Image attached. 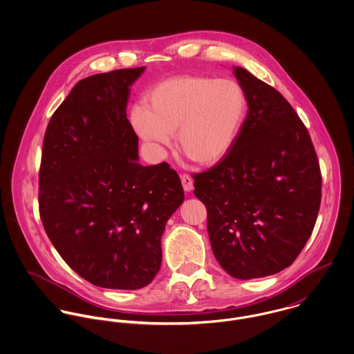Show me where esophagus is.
I'll list each match as a JSON object with an SVG mask.
<instances>
[{
	"label": "esophagus",
	"mask_w": 354,
	"mask_h": 354,
	"mask_svg": "<svg viewBox=\"0 0 354 354\" xmlns=\"http://www.w3.org/2000/svg\"><path fill=\"white\" fill-rule=\"evenodd\" d=\"M180 180H182V185H183V189H185V192H192L193 190V187H194V182H193V179H192V176L190 175H187V174H183L182 176H180Z\"/></svg>",
	"instance_id": "34e87169"
}]
</instances>
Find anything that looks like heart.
Returning a JSON list of instances; mask_svg holds the SVG:
<instances>
[{
	"instance_id": "b5f03b06",
	"label": "heart",
	"mask_w": 354,
	"mask_h": 354,
	"mask_svg": "<svg viewBox=\"0 0 354 354\" xmlns=\"http://www.w3.org/2000/svg\"><path fill=\"white\" fill-rule=\"evenodd\" d=\"M248 99L234 79L183 75L162 80L134 106L137 136L162 153L178 133L180 151L201 165L221 161L232 149L247 115Z\"/></svg>"
}]
</instances>
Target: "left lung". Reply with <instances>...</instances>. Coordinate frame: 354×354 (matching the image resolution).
<instances>
[{"label": "left lung", "mask_w": 354, "mask_h": 354, "mask_svg": "<svg viewBox=\"0 0 354 354\" xmlns=\"http://www.w3.org/2000/svg\"><path fill=\"white\" fill-rule=\"evenodd\" d=\"M248 111L230 153L194 175L220 266L239 279L290 266L313 234L322 175L307 127L269 84L234 66Z\"/></svg>", "instance_id": "8db88e82"}]
</instances>
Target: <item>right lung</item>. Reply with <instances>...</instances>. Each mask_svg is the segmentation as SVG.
<instances>
[{
    "label": "right lung",
    "mask_w": 354,
    "mask_h": 354,
    "mask_svg": "<svg viewBox=\"0 0 354 354\" xmlns=\"http://www.w3.org/2000/svg\"><path fill=\"white\" fill-rule=\"evenodd\" d=\"M145 66L79 81L50 119L41 149L39 213L62 259L109 288L147 286L161 265V236L185 199L167 164L138 162L126 117L130 85Z\"/></svg>",
    "instance_id": "add662e5"
}]
</instances>
